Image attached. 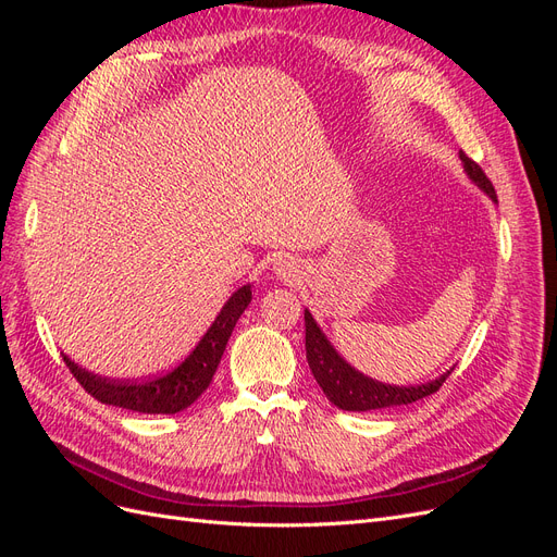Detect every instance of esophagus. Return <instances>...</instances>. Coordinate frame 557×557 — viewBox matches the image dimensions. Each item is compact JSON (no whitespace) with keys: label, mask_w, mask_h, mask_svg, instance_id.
Instances as JSON below:
<instances>
[{"label":"esophagus","mask_w":557,"mask_h":557,"mask_svg":"<svg viewBox=\"0 0 557 557\" xmlns=\"http://www.w3.org/2000/svg\"><path fill=\"white\" fill-rule=\"evenodd\" d=\"M274 274L281 278V281H295L299 276V264L295 258L290 256H278L272 264Z\"/></svg>","instance_id":"obj_1"}]
</instances>
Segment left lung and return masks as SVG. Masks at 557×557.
Returning <instances> with one entry per match:
<instances>
[{
	"label": "left lung",
	"instance_id": "8db88e82",
	"mask_svg": "<svg viewBox=\"0 0 557 557\" xmlns=\"http://www.w3.org/2000/svg\"><path fill=\"white\" fill-rule=\"evenodd\" d=\"M460 160L469 181L493 201H497L493 183L483 174L481 166L474 160H469L462 150H460ZM305 325H307V360L311 367V374L318 381V385L323 387L325 397L334 404V407H339L344 411H374V409H387V407H401V404H413L440 391L442 383L450 374L448 369L446 374L418 385L381 383L376 379H369L362 372H358L356 367H350L339 352H336V348L330 344L325 332L320 330L309 309H305Z\"/></svg>",
	"mask_w": 557,
	"mask_h": 557
}]
</instances>
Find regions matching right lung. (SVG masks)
I'll list each match as a JSON object with an SVG mask.
<instances>
[{"label": "right lung", "instance_id": "1", "mask_svg": "<svg viewBox=\"0 0 557 557\" xmlns=\"http://www.w3.org/2000/svg\"><path fill=\"white\" fill-rule=\"evenodd\" d=\"M250 283L242 285L237 293H232V297L225 301L221 313L215 315L211 327L201 336L190 356L176 369H172L170 374L158 376L153 381H111L78 367L70 356H64V362L76 376V381L97 401L113 404V407H123L139 413H178L188 409L209 387L218 364H221L232 330L250 305Z\"/></svg>", "mask_w": 557, "mask_h": 557}]
</instances>
